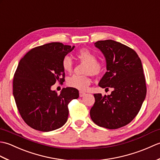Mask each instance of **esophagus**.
Listing matches in <instances>:
<instances>
[{
    "label": "esophagus",
    "mask_w": 160,
    "mask_h": 160,
    "mask_svg": "<svg viewBox=\"0 0 160 160\" xmlns=\"http://www.w3.org/2000/svg\"><path fill=\"white\" fill-rule=\"evenodd\" d=\"M85 95H86V93L84 92H82V91H80V92H79L80 97H83V96H85Z\"/></svg>",
    "instance_id": "obj_1"
}]
</instances>
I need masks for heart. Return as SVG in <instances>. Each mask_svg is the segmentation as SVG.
I'll return each mask as SVG.
<instances>
[{
	"label": "heart",
	"instance_id": "1",
	"mask_svg": "<svg viewBox=\"0 0 160 160\" xmlns=\"http://www.w3.org/2000/svg\"><path fill=\"white\" fill-rule=\"evenodd\" d=\"M76 56L81 62L87 64L85 73L98 75L102 71V64L96 60V56L89 49H82L79 50L76 53ZM62 67L65 72L71 73L72 71L73 61L70 56H67L62 59ZM91 82V78L88 76L73 75L67 80L68 86L81 91H87Z\"/></svg>",
	"mask_w": 160,
	"mask_h": 160
}]
</instances>
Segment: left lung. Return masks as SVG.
<instances>
[{
  "label": "left lung",
  "instance_id": "8db88e82",
  "mask_svg": "<svg viewBox=\"0 0 160 160\" xmlns=\"http://www.w3.org/2000/svg\"><path fill=\"white\" fill-rule=\"evenodd\" d=\"M94 45L104 54L107 63V71L98 85L113 91L104 96L94 94L90 116L99 127L120 128L135 118L147 95L141 60L133 49L115 40H99Z\"/></svg>",
  "mask_w": 160,
  "mask_h": 160
}]
</instances>
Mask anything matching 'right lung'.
<instances>
[{"label": "right lung", "mask_w": 160, "mask_h": 160, "mask_svg": "<svg viewBox=\"0 0 160 160\" xmlns=\"http://www.w3.org/2000/svg\"><path fill=\"white\" fill-rule=\"evenodd\" d=\"M75 46L51 42L35 47L20 60L13 80V95L25 123L36 130L48 132L62 127L69 115L68 104L79 97L72 87L60 94L51 87L64 81L62 59Z\"/></svg>", "instance_id": "obj_1"}]
</instances>
